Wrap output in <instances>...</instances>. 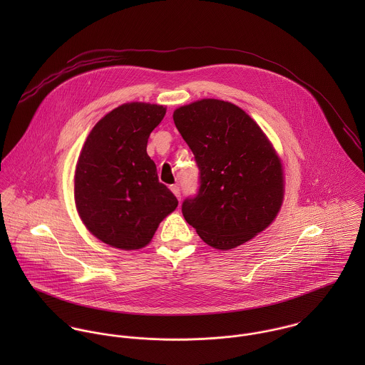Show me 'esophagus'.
<instances>
[{"instance_id": "1", "label": "esophagus", "mask_w": 365, "mask_h": 365, "mask_svg": "<svg viewBox=\"0 0 365 365\" xmlns=\"http://www.w3.org/2000/svg\"><path fill=\"white\" fill-rule=\"evenodd\" d=\"M171 191L177 197V200L181 201V190H180V187L178 185H171Z\"/></svg>"}]
</instances>
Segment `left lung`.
Segmentation results:
<instances>
[{"label":"left lung","instance_id":"left-lung-1","mask_svg":"<svg viewBox=\"0 0 365 365\" xmlns=\"http://www.w3.org/2000/svg\"><path fill=\"white\" fill-rule=\"evenodd\" d=\"M174 123L200 168L185 220L213 249H235L271 225L282 205V164L260 126L239 106L207 98L180 106Z\"/></svg>","mask_w":365,"mask_h":365}]
</instances>
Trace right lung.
<instances>
[{
  "label": "right lung",
  "mask_w": 365,
  "mask_h": 365,
  "mask_svg": "<svg viewBox=\"0 0 365 365\" xmlns=\"http://www.w3.org/2000/svg\"><path fill=\"white\" fill-rule=\"evenodd\" d=\"M164 115L163 105H120L98 120L81 149L74 174L76 208L86 227L112 247H145L178 205L158 181L146 152Z\"/></svg>",
  "instance_id": "obj_1"
}]
</instances>
